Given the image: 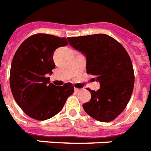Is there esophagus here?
Returning <instances> with one entry per match:
<instances>
[{
	"label": "esophagus",
	"mask_w": 151,
	"mask_h": 151,
	"mask_svg": "<svg viewBox=\"0 0 151 151\" xmlns=\"http://www.w3.org/2000/svg\"><path fill=\"white\" fill-rule=\"evenodd\" d=\"M74 91H75V93H79L80 91H81V89H78V88H75V89H74Z\"/></svg>",
	"instance_id": "obj_1"
}]
</instances>
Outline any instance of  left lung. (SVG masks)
I'll use <instances>...</instances> for the list:
<instances>
[{"mask_svg": "<svg viewBox=\"0 0 151 151\" xmlns=\"http://www.w3.org/2000/svg\"><path fill=\"white\" fill-rule=\"evenodd\" d=\"M70 45L84 53L86 72L100 82L91 99L82 105L87 114L98 121L115 119L129 102L134 85V73L129 54L115 39L103 33L68 37Z\"/></svg>", "mask_w": 151, "mask_h": 151, "instance_id": "8db88e82", "label": "left lung"}]
</instances>
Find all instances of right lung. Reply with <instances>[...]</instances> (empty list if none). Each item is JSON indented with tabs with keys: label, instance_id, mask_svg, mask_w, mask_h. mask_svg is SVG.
<instances>
[{
	"label": "right lung",
	"instance_id": "add662e5",
	"mask_svg": "<svg viewBox=\"0 0 151 151\" xmlns=\"http://www.w3.org/2000/svg\"><path fill=\"white\" fill-rule=\"evenodd\" d=\"M67 45L65 37L37 33L24 40L14 54L10 88L17 105L30 118L39 121L52 118L74 91L70 82L56 86L47 77L55 68L53 52Z\"/></svg>",
	"mask_w": 151,
	"mask_h": 151
}]
</instances>
